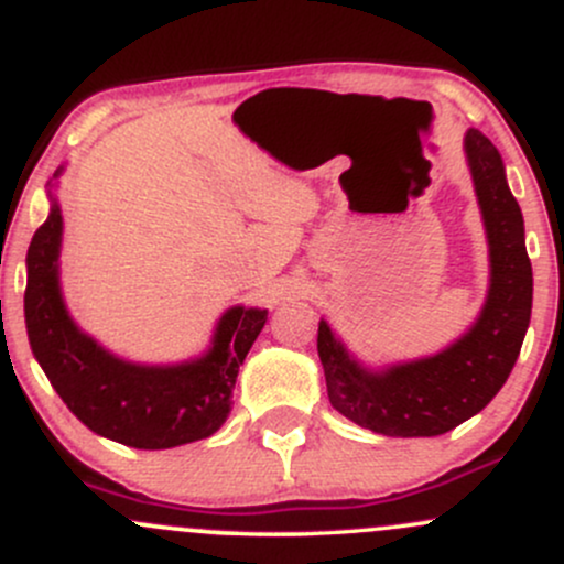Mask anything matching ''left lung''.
<instances>
[{
	"mask_svg": "<svg viewBox=\"0 0 564 564\" xmlns=\"http://www.w3.org/2000/svg\"><path fill=\"white\" fill-rule=\"evenodd\" d=\"M463 152L490 257L487 294L471 326L431 356L372 367L348 350L329 321H318V358L332 406L382 436H442L479 414L509 380L530 326L533 268L503 158L476 128L463 135Z\"/></svg>",
	"mask_w": 564,
	"mask_h": 564,
	"instance_id": "8db88e82",
	"label": "left lung"
}]
</instances>
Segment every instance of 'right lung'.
<instances>
[{"mask_svg": "<svg viewBox=\"0 0 564 564\" xmlns=\"http://www.w3.org/2000/svg\"><path fill=\"white\" fill-rule=\"evenodd\" d=\"M47 182L45 225L26 253V334L31 352L55 393L98 436L135 449H169L208 438L232 410V388L253 339L262 332L264 307L232 305L216 321L212 343L197 356L173 364H141L104 348L79 329L61 289L58 176Z\"/></svg>", "mask_w": 564, "mask_h": 564, "instance_id": "right-lung-1", "label": "right lung"}]
</instances>
